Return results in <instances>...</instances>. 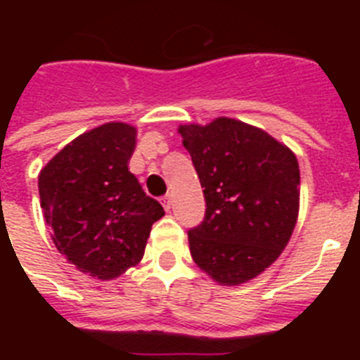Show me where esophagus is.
<instances>
[{
  "mask_svg": "<svg viewBox=\"0 0 360 360\" xmlns=\"http://www.w3.org/2000/svg\"><path fill=\"white\" fill-rule=\"evenodd\" d=\"M162 205H164V209L165 211H169L171 209V205H173V200H171V196L169 195H165V196H162Z\"/></svg>",
  "mask_w": 360,
  "mask_h": 360,
  "instance_id": "34e87169",
  "label": "esophagus"
}]
</instances>
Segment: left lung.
I'll return each mask as SVG.
<instances>
[{
	"label": "left lung",
	"mask_w": 360,
	"mask_h": 360,
	"mask_svg": "<svg viewBox=\"0 0 360 360\" xmlns=\"http://www.w3.org/2000/svg\"><path fill=\"white\" fill-rule=\"evenodd\" d=\"M205 196V218L189 229L196 265L219 285H241L279 257L299 212V164L263 129L218 117L178 128Z\"/></svg>",
	"instance_id": "1"
}]
</instances>
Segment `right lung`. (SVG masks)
I'll list each match as a JSON object with an SVG mask.
<instances>
[{"mask_svg": "<svg viewBox=\"0 0 360 360\" xmlns=\"http://www.w3.org/2000/svg\"><path fill=\"white\" fill-rule=\"evenodd\" d=\"M135 144L133 126L103 124L66 144L39 173L41 207L57 250L103 281L141 262L151 225L164 216L129 173Z\"/></svg>", "mask_w": 360, "mask_h": 360, "instance_id": "1", "label": "right lung"}]
</instances>
